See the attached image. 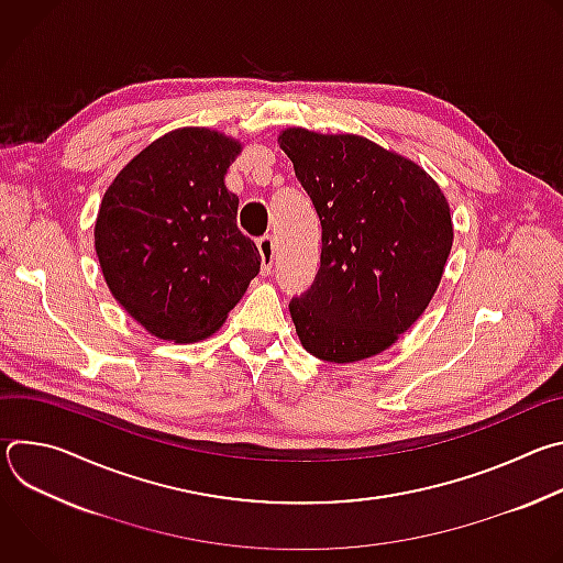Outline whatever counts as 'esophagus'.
I'll return each instance as SVG.
<instances>
[{
	"label": "esophagus",
	"instance_id": "obj_1",
	"mask_svg": "<svg viewBox=\"0 0 563 563\" xmlns=\"http://www.w3.org/2000/svg\"><path fill=\"white\" fill-rule=\"evenodd\" d=\"M258 252H261V258H263V276L272 274V265H274V256H276V243L272 235H263L258 238Z\"/></svg>",
	"mask_w": 563,
	"mask_h": 563
}]
</instances>
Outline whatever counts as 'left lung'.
I'll list each match as a JSON object with an SVG mask.
<instances>
[{
  "label": "left lung",
  "instance_id": "obj_1",
  "mask_svg": "<svg viewBox=\"0 0 563 563\" xmlns=\"http://www.w3.org/2000/svg\"><path fill=\"white\" fill-rule=\"evenodd\" d=\"M280 146L323 229L313 283L289 300L302 347L330 363L387 350L432 300L452 250L439 185L358 135L289 129Z\"/></svg>",
  "mask_w": 563,
  "mask_h": 563
}]
</instances>
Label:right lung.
Here are the masks:
<instances>
[{
  "label": "right lung",
  "instance_id": "add662e5",
  "mask_svg": "<svg viewBox=\"0 0 563 563\" xmlns=\"http://www.w3.org/2000/svg\"><path fill=\"white\" fill-rule=\"evenodd\" d=\"M240 144L178 129L140 151L102 198L96 252L115 300L153 336L213 334L261 272L224 174Z\"/></svg>",
  "mask_w": 563,
  "mask_h": 563
}]
</instances>
